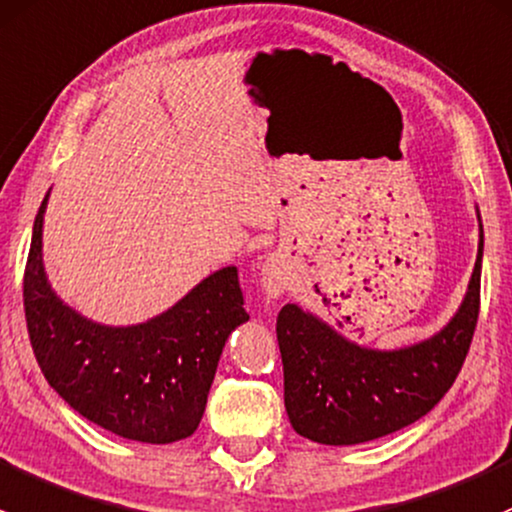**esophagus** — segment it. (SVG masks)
I'll return each mask as SVG.
<instances>
[{
  "label": "esophagus",
  "mask_w": 512,
  "mask_h": 512,
  "mask_svg": "<svg viewBox=\"0 0 512 512\" xmlns=\"http://www.w3.org/2000/svg\"><path fill=\"white\" fill-rule=\"evenodd\" d=\"M261 288L266 298H281L286 293V273L281 271L276 258L266 261V266L261 268Z\"/></svg>",
  "instance_id": "1"
}]
</instances>
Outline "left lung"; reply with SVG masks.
<instances>
[{
    "label": "left lung",
    "instance_id": "1",
    "mask_svg": "<svg viewBox=\"0 0 512 512\" xmlns=\"http://www.w3.org/2000/svg\"><path fill=\"white\" fill-rule=\"evenodd\" d=\"M481 221V217H478ZM483 226L468 291L456 315L429 340L372 350L295 303L276 320L283 399L295 434L352 446L394 434L429 414L461 372L481 308Z\"/></svg>",
    "mask_w": 512,
    "mask_h": 512
}]
</instances>
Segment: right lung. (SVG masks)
<instances>
[{"instance_id": "obj_1", "label": "right lung", "mask_w": 512, "mask_h": 512, "mask_svg": "<svg viewBox=\"0 0 512 512\" xmlns=\"http://www.w3.org/2000/svg\"><path fill=\"white\" fill-rule=\"evenodd\" d=\"M34 219L24 313L36 362L63 402L93 424L142 444L187 439L202 421L221 350L249 320L236 266L204 278L147 323L100 325L54 293L41 258L44 212Z\"/></svg>"}]
</instances>
